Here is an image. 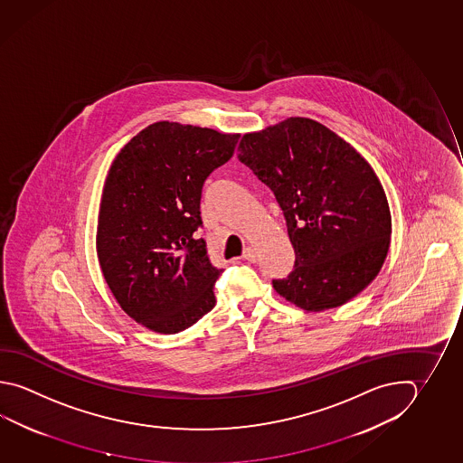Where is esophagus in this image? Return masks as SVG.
<instances>
[{
    "label": "esophagus",
    "instance_id": "esophagus-1",
    "mask_svg": "<svg viewBox=\"0 0 463 463\" xmlns=\"http://www.w3.org/2000/svg\"><path fill=\"white\" fill-rule=\"evenodd\" d=\"M257 250L252 249V247H247L244 250V259L245 260H249V262H257Z\"/></svg>",
    "mask_w": 463,
    "mask_h": 463
}]
</instances>
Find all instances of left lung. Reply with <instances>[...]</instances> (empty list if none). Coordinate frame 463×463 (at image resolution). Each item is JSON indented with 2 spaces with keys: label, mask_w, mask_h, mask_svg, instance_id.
<instances>
[{
  "label": "left lung",
  "mask_w": 463,
  "mask_h": 463,
  "mask_svg": "<svg viewBox=\"0 0 463 463\" xmlns=\"http://www.w3.org/2000/svg\"><path fill=\"white\" fill-rule=\"evenodd\" d=\"M239 160L270 188L288 227L295 267L273 288L305 311L357 297L383 265L392 214L373 168L349 142L307 118L244 134Z\"/></svg>",
  "instance_id": "8db88e82"
}]
</instances>
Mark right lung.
Here are the masks:
<instances>
[{
	"instance_id": "add662e5",
	"label": "right lung",
	"mask_w": 463,
	"mask_h": 463,
	"mask_svg": "<svg viewBox=\"0 0 463 463\" xmlns=\"http://www.w3.org/2000/svg\"><path fill=\"white\" fill-rule=\"evenodd\" d=\"M239 134L160 121L114 158L98 214L97 252L122 311L160 334L184 331L216 305L221 275L196 237L201 190L234 156Z\"/></svg>"
}]
</instances>
